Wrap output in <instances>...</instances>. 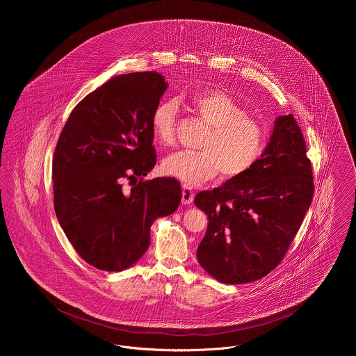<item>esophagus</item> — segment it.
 I'll list each match as a JSON object with an SVG mask.
<instances>
[{"label": "esophagus", "instance_id": "34e87169", "mask_svg": "<svg viewBox=\"0 0 356 356\" xmlns=\"http://www.w3.org/2000/svg\"><path fill=\"white\" fill-rule=\"evenodd\" d=\"M193 199H195L193 189L186 186V185H184V188H182V203L191 204L193 202Z\"/></svg>", "mask_w": 356, "mask_h": 356}]
</instances>
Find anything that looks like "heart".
Listing matches in <instances>:
<instances>
[{"label": "heart", "mask_w": 356, "mask_h": 356, "mask_svg": "<svg viewBox=\"0 0 356 356\" xmlns=\"http://www.w3.org/2000/svg\"><path fill=\"white\" fill-rule=\"evenodd\" d=\"M191 102L209 129L199 144V152L170 154L163 161V171L186 185H199L219 172L226 179H234L252 170L266 152L267 129L222 90L197 92ZM177 124L178 102L174 99L157 102L151 115L154 138L163 145H172Z\"/></svg>", "instance_id": "obj_1"}]
</instances>
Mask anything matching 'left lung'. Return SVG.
<instances>
[{"instance_id": "left-lung-1", "label": "left lung", "mask_w": 356, "mask_h": 356, "mask_svg": "<svg viewBox=\"0 0 356 356\" xmlns=\"http://www.w3.org/2000/svg\"><path fill=\"white\" fill-rule=\"evenodd\" d=\"M314 196L303 133L292 115L280 116L263 157L247 174L197 193L208 216L197 260L223 284L263 278L285 257Z\"/></svg>"}]
</instances>
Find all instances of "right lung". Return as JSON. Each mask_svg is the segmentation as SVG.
Wrapping results in <instances>:
<instances>
[{"label":"right lung","mask_w":356,"mask_h":356,"mask_svg":"<svg viewBox=\"0 0 356 356\" xmlns=\"http://www.w3.org/2000/svg\"><path fill=\"white\" fill-rule=\"evenodd\" d=\"M165 89L157 72L115 76L72 109L57 140L56 216L78 254L99 270L134 264L151 244L153 220L181 203L175 178L144 179L156 164L151 115Z\"/></svg>","instance_id":"add662e5"}]
</instances>
